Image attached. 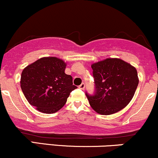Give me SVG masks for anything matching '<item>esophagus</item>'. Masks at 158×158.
<instances>
[{
    "label": "esophagus",
    "instance_id": "obj_1",
    "mask_svg": "<svg viewBox=\"0 0 158 158\" xmlns=\"http://www.w3.org/2000/svg\"><path fill=\"white\" fill-rule=\"evenodd\" d=\"M85 84L84 83H81V84L79 85V88H80V89H81V90H84L85 89Z\"/></svg>",
    "mask_w": 158,
    "mask_h": 158
}]
</instances>
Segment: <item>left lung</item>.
<instances>
[{
    "instance_id": "8db88e82",
    "label": "left lung",
    "mask_w": 158,
    "mask_h": 158,
    "mask_svg": "<svg viewBox=\"0 0 158 158\" xmlns=\"http://www.w3.org/2000/svg\"><path fill=\"white\" fill-rule=\"evenodd\" d=\"M95 84L93 95L86 93L91 108L102 115L124 108L133 98L139 83L135 67L119 59H106L91 65Z\"/></svg>"
}]
</instances>
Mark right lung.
I'll return each instance as SVG.
<instances>
[{
  "label": "right lung",
  "instance_id": "right-lung-1",
  "mask_svg": "<svg viewBox=\"0 0 158 158\" xmlns=\"http://www.w3.org/2000/svg\"><path fill=\"white\" fill-rule=\"evenodd\" d=\"M66 63L56 57H44L26 67L21 73V88L28 102L40 112L60 110L77 86L64 73Z\"/></svg>",
  "mask_w": 158,
  "mask_h": 158
}]
</instances>
